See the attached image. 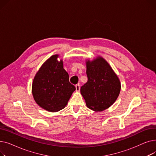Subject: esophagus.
I'll list each match as a JSON object with an SVG mask.
<instances>
[{
  "instance_id": "34e87169",
  "label": "esophagus",
  "mask_w": 156,
  "mask_h": 156,
  "mask_svg": "<svg viewBox=\"0 0 156 156\" xmlns=\"http://www.w3.org/2000/svg\"><path fill=\"white\" fill-rule=\"evenodd\" d=\"M75 87H76V90L79 92L80 90V84H76L75 85Z\"/></svg>"
}]
</instances>
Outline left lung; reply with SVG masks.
<instances>
[{
    "mask_svg": "<svg viewBox=\"0 0 156 156\" xmlns=\"http://www.w3.org/2000/svg\"><path fill=\"white\" fill-rule=\"evenodd\" d=\"M87 82L80 88L87 106L95 111L108 109L120 92L121 84L117 75L102 57L87 62Z\"/></svg>",
    "mask_w": 156,
    "mask_h": 156,
    "instance_id": "8db88e82",
    "label": "left lung"
}]
</instances>
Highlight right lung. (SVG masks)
I'll use <instances>...</instances> for the list:
<instances>
[{
  "label": "right lung",
  "mask_w": 156,
  "mask_h": 156,
  "mask_svg": "<svg viewBox=\"0 0 156 156\" xmlns=\"http://www.w3.org/2000/svg\"><path fill=\"white\" fill-rule=\"evenodd\" d=\"M58 55L51 56L36 74L32 85L35 102L44 109L57 112L65 108L76 88L69 80L63 63L57 60Z\"/></svg>",
  "instance_id": "obj_1"
}]
</instances>
